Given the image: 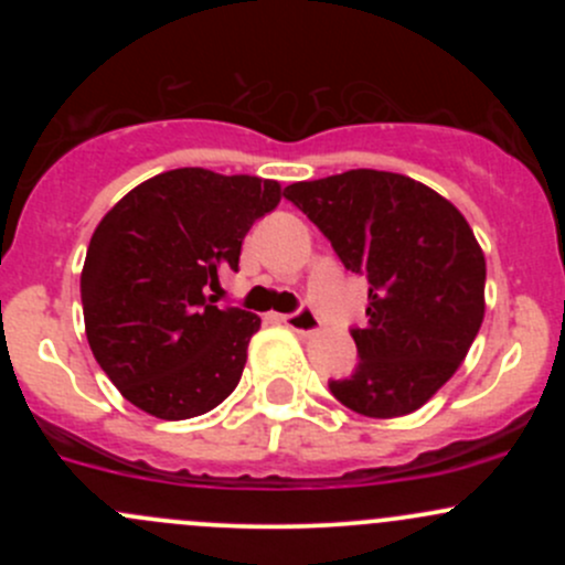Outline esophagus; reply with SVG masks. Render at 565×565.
Listing matches in <instances>:
<instances>
[{
	"label": "esophagus",
	"mask_w": 565,
	"mask_h": 565,
	"mask_svg": "<svg viewBox=\"0 0 565 565\" xmlns=\"http://www.w3.org/2000/svg\"><path fill=\"white\" fill-rule=\"evenodd\" d=\"M281 319L289 330H295V333H300V335H315L322 330V322H319V317L311 309H300V311H295V315H287Z\"/></svg>",
	"instance_id": "obj_1"
}]
</instances>
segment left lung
Returning a JSON list of instances; mask_svg holds the SVG:
<instances>
[{
  "instance_id": "1",
  "label": "left lung",
  "mask_w": 565,
  "mask_h": 565,
  "mask_svg": "<svg viewBox=\"0 0 565 565\" xmlns=\"http://www.w3.org/2000/svg\"><path fill=\"white\" fill-rule=\"evenodd\" d=\"M284 196L369 278V322L352 330L361 361L330 393L366 418L420 409L461 366L487 309V259L465 215L424 182L377 169L292 182Z\"/></svg>"
}]
</instances>
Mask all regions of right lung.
Instances as JSON below:
<instances>
[{"mask_svg":"<svg viewBox=\"0 0 565 565\" xmlns=\"http://www.w3.org/2000/svg\"><path fill=\"white\" fill-rule=\"evenodd\" d=\"M278 202L276 180L185 167L136 185L95 226L82 270L84 330L134 407L185 420L237 388L262 319L213 306L207 289L221 270H237L243 237Z\"/></svg>","mask_w":565,"mask_h":565,"instance_id":"obj_1","label":"right lung"}]
</instances>
